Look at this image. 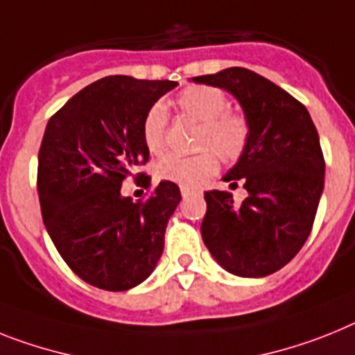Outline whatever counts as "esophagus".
<instances>
[{"mask_svg":"<svg viewBox=\"0 0 355 355\" xmlns=\"http://www.w3.org/2000/svg\"><path fill=\"white\" fill-rule=\"evenodd\" d=\"M193 191H195V189H193V187H189V186H180V193H182V196L191 195Z\"/></svg>","mask_w":355,"mask_h":355,"instance_id":"esophagus-1","label":"esophagus"}]
</instances>
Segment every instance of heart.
<instances>
[{
  "label": "heart",
  "mask_w": 355,
  "mask_h": 355,
  "mask_svg": "<svg viewBox=\"0 0 355 355\" xmlns=\"http://www.w3.org/2000/svg\"><path fill=\"white\" fill-rule=\"evenodd\" d=\"M173 108L180 117L200 122L196 132V155H166L157 164V175L164 180L193 186L218 171L220 159L236 162L249 148L252 124L245 113L229 108L225 92L216 86L193 85L184 88L173 99ZM168 113L164 106L155 104L142 121V142L150 153H160L166 144Z\"/></svg>",
  "instance_id": "b5f03b06"
}]
</instances>
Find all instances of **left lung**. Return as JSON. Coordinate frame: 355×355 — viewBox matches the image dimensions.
<instances>
[{"label":"left lung","instance_id":"left-lung-1","mask_svg":"<svg viewBox=\"0 0 355 355\" xmlns=\"http://www.w3.org/2000/svg\"><path fill=\"white\" fill-rule=\"evenodd\" d=\"M193 81L231 92L252 124L249 148L223 177L233 187L242 182L249 195L236 204L227 191L205 193V247L236 276L276 272L312 231L324 184L318 130L300 101L247 68H225Z\"/></svg>","mask_w":355,"mask_h":355}]
</instances>
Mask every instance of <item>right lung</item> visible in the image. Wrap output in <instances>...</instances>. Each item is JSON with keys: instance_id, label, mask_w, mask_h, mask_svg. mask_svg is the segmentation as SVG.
Here are the masks:
<instances>
[{"instance_id": "1", "label": "right lung", "mask_w": 355, "mask_h": 355, "mask_svg": "<svg viewBox=\"0 0 355 355\" xmlns=\"http://www.w3.org/2000/svg\"><path fill=\"white\" fill-rule=\"evenodd\" d=\"M177 85L104 77L46 124L37 157L44 227L68 267L94 287L112 293L135 287L162 254L166 225L182 198L178 186L162 180L137 202L122 196L121 186L150 160L144 115ZM144 178L150 187L151 178Z\"/></svg>"}]
</instances>
